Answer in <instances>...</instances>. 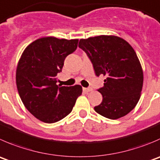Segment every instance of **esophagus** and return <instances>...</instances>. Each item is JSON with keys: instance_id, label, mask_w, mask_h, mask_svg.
I'll return each instance as SVG.
<instances>
[{"instance_id": "1", "label": "esophagus", "mask_w": 160, "mask_h": 160, "mask_svg": "<svg viewBox=\"0 0 160 160\" xmlns=\"http://www.w3.org/2000/svg\"><path fill=\"white\" fill-rule=\"evenodd\" d=\"M83 91L84 92H90V91H92V88H83Z\"/></svg>"}]
</instances>
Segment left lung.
I'll return each instance as SVG.
<instances>
[{
  "label": "left lung",
  "instance_id": "left-lung-1",
  "mask_svg": "<svg viewBox=\"0 0 160 160\" xmlns=\"http://www.w3.org/2000/svg\"><path fill=\"white\" fill-rule=\"evenodd\" d=\"M78 46L96 76L106 77L98 89L103 99L94 107L96 112L110 119L126 116L138 102L143 85V72L133 48L120 37L105 35L81 39Z\"/></svg>",
  "mask_w": 160,
  "mask_h": 160
}]
</instances>
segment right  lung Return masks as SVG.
<instances>
[{
  "label": "right lung",
  "mask_w": 160,
  "mask_h": 160,
  "mask_svg": "<svg viewBox=\"0 0 160 160\" xmlns=\"http://www.w3.org/2000/svg\"><path fill=\"white\" fill-rule=\"evenodd\" d=\"M78 40L43 37L23 52L16 70V84L28 111L41 121L58 122L72 112L82 94L80 85H57L66 57L76 51Z\"/></svg>",
  "instance_id": "right-lung-1"
}]
</instances>
